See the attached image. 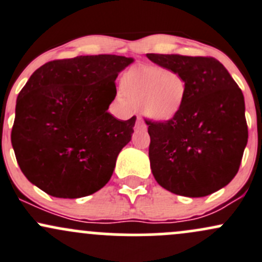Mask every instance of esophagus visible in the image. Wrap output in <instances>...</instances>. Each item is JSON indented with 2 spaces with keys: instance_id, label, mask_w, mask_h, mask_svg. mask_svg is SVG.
<instances>
[{
  "instance_id": "obj_1",
  "label": "esophagus",
  "mask_w": 262,
  "mask_h": 262,
  "mask_svg": "<svg viewBox=\"0 0 262 262\" xmlns=\"http://www.w3.org/2000/svg\"><path fill=\"white\" fill-rule=\"evenodd\" d=\"M136 129H137V130H145V129H146L145 123L143 122V120L140 119V118H138V119H137V123H136Z\"/></svg>"
}]
</instances>
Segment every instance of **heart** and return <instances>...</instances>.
<instances>
[{
    "mask_svg": "<svg viewBox=\"0 0 262 262\" xmlns=\"http://www.w3.org/2000/svg\"><path fill=\"white\" fill-rule=\"evenodd\" d=\"M120 87L126 98L137 104L146 118L158 122L177 116L188 92L182 73L157 66L132 68L122 77Z\"/></svg>",
    "mask_w": 262,
    "mask_h": 262,
    "instance_id": "1",
    "label": "heart"
}]
</instances>
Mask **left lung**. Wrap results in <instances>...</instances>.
<instances>
[{"label":"left lung","mask_w":262,"mask_h":262,"mask_svg":"<svg viewBox=\"0 0 262 262\" xmlns=\"http://www.w3.org/2000/svg\"><path fill=\"white\" fill-rule=\"evenodd\" d=\"M146 57L182 73L188 84L177 116L165 122L145 120L151 173L160 186L177 195H210L234 179L248 144L243 92L212 57Z\"/></svg>","instance_id":"obj_1"}]
</instances>
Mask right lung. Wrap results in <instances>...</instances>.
Returning a JSON list of instances; mask_svg holds the SVG:
<instances>
[{"mask_svg":"<svg viewBox=\"0 0 262 262\" xmlns=\"http://www.w3.org/2000/svg\"><path fill=\"white\" fill-rule=\"evenodd\" d=\"M114 54L47 62L19 92L11 142L25 177L48 195L87 196L111 179L137 117L109 113L118 73L133 62Z\"/></svg>","mask_w":262,"mask_h":262,"instance_id":"add662e5","label":"right lung"}]
</instances>
